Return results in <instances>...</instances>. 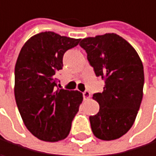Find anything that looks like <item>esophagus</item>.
I'll return each mask as SVG.
<instances>
[{
    "label": "esophagus",
    "instance_id": "34e87169",
    "mask_svg": "<svg viewBox=\"0 0 156 156\" xmlns=\"http://www.w3.org/2000/svg\"><path fill=\"white\" fill-rule=\"evenodd\" d=\"M83 95L84 100H88V99L91 97V94H90V92H89V91H85V92H83Z\"/></svg>",
    "mask_w": 156,
    "mask_h": 156
}]
</instances>
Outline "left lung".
Returning a JSON list of instances; mask_svg holds the SVG:
<instances>
[{
    "label": "left lung",
    "instance_id": "obj_1",
    "mask_svg": "<svg viewBox=\"0 0 156 156\" xmlns=\"http://www.w3.org/2000/svg\"><path fill=\"white\" fill-rule=\"evenodd\" d=\"M80 45L96 76L105 80L103 93L93 95L100 105L90 116L94 134L105 141L122 137L133 126L143 99L144 66L134 48L116 34L87 37Z\"/></svg>",
    "mask_w": 156,
    "mask_h": 156
}]
</instances>
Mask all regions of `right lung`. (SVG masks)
Instances as JSON below:
<instances>
[{"label": "right lung", "instance_id": "add662e5", "mask_svg": "<svg viewBox=\"0 0 156 156\" xmlns=\"http://www.w3.org/2000/svg\"><path fill=\"white\" fill-rule=\"evenodd\" d=\"M79 41L44 32L31 37L19 53L14 81L17 107L26 128L41 141L65 139L83 102L79 91L58 89L56 79L63 54Z\"/></svg>", "mask_w": 156, "mask_h": 156}]
</instances>
